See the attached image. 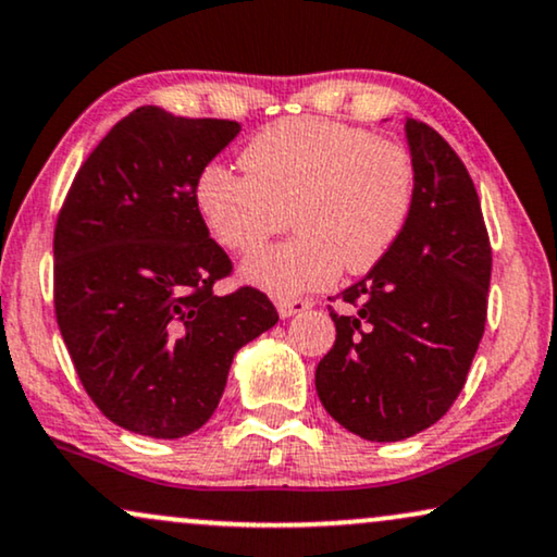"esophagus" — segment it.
I'll return each mask as SVG.
<instances>
[{"label": "esophagus", "instance_id": "obj_1", "mask_svg": "<svg viewBox=\"0 0 557 557\" xmlns=\"http://www.w3.org/2000/svg\"><path fill=\"white\" fill-rule=\"evenodd\" d=\"M274 306H277V313L283 315V319H290V315H295V313L308 311L313 302L308 298H277L274 300Z\"/></svg>", "mask_w": 557, "mask_h": 557}]
</instances>
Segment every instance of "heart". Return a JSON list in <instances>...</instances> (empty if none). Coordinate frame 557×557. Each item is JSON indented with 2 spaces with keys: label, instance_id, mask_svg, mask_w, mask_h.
<instances>
[{
  "label": "heart",
  "instance_id": "obj_1",
  "mask_svg": "<svg viewBox=\"0 0 557 557\" xmlns=\"http://www.w3.org/2000/svg\"><path fill=\"white\" fill-rule=\"evenodd\" d=\"M242 164L246 174L223 164L202 169L195 206L208 234L238 255L287 223L298 228L242 267L246 283L274 298L319 290L342 270L370 272L404 236L417 197L406 146L319 117L267 125L249 140Z\"/></svg>",
  "mask_w": 557,
  "mask_h": 557
}]
</instances>
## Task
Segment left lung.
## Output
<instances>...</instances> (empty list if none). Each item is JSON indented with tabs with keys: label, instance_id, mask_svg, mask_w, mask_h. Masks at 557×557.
Listing matches in <instances>:
<instances>
[{
	"label": "left lung",
	"instance_id": "obj_1",
	"mask_svg": "<svg viewBox=\"0 0 557 557\" xmlns=\"http://www.w3.org/2000/svg\"><path fill=\"white\" fill-rule=\"evenodd\" d=\"M417 166L408 226L391 255L329 300L336 342L315 368L331 419L370 442L436 424L466 385L485 329L491 242L466 164L426 123L406 117Z\"/></svg>",
	"mask_w": 557,
	"mask_h": 557
}]
</instances>
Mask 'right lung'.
<instances>
[{
    "label": "right lung",
    "mask_w": 557,
    "mask_h": 557,
    "mask_svg": "<svg viewBox=\"0 0 557 557\" xmlns=\"http://www.w3.org/2000/svg\"><path fill=\"white\" fill-rule=\"evenodd\" d=\"M238 131L133 110L76 172L55 221V321L87 396L128 432H197L236 351L280 319L257 287L213 293L231 259L197 213L195 185Z\"/></svg>",
    "instance_id": "right-lung-1"
}]
</instances>
